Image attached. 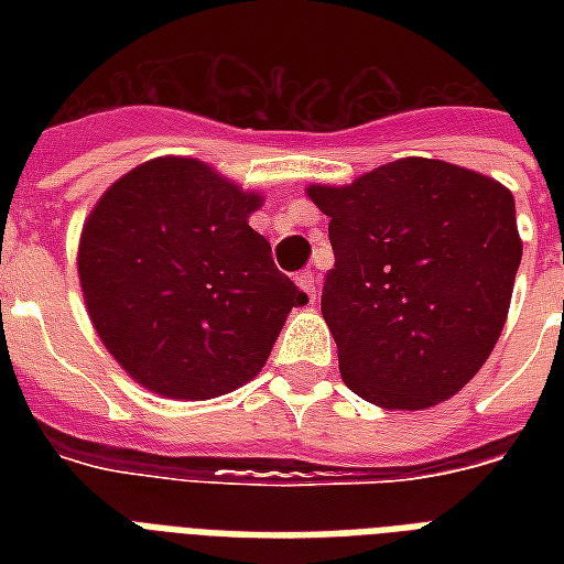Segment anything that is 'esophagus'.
Wrapping results in <instances>:
<instances>
[{
  "instance_id": "obj_1",
  "label": "esophagus",
  "mask_w": 564,
  "mask_h": 564,
  "mask_svg": "<svg viewBox=\"0 0 564 564\" xmlns=\"http://www.w3.org/2000/svg\"><path fill=\"white\" fill-rule=\"evenodd\" d=\"M295 283H299L301 290L307 292L310 301H316V274L310 272V269H304V272L295 274Z\"/></svg>"
}]
</instances>
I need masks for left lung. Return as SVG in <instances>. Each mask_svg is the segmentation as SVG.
Wrapping results in <instances>:
<instances>
[{
    "mask_svg": "<svg viewBox=\"0 0 564 564\" xmlns=\"http://www.w3.org/2000/svg\"><path fill=\"white\" fill-rule=\"evenodd\" d=\"M307 193L330 216L322 316L345 386L383 410L447 401L507 325L521 265L512 193L427 158Z\"/></svg>",
    "mask_w": 564,
    "mask_h": 564,
    "instance_id": "obj_1",
    "label": "left lung"
}]
</instances>
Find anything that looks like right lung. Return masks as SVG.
Returning <instances> with one entry per match:
<instances>
[{"label": "right lung", "mask_w": 564, "mask_h": 564, "mask_svg": "<svg viewBox=\"0 0 564 564\" xmlns=\"http://www.w3.org/2000/svg\"><path fill=\"white\" fill-rule=\"evenodd\" d=\"M260 195L189 158L119 178L82 230L93 327L137 383L204 401L263 369L286 313L307 304L248 225Z\"/></svg>", "instance_id": "add662e5"}]
</instances>
